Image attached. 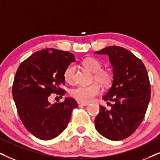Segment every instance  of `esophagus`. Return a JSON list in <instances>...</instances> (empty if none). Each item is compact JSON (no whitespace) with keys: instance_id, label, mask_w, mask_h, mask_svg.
Masks as SVG:
<instances>
[{"instance_id":"34e87169","label":"esophagus","mask_w":160,"mask_h":160,"mask_svg":"<svg viewBox=\"0 0 160 160\" xmlns=\"http://www.w3.org/2000/svg\"><path fill=\"white\" fill-rule=\"evenodd\" d=\"M88 102H78V106H88Z\"/></svg>"}]
</instances>
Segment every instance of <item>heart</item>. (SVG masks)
<instances>
[{
    "mask_svg": "<svg viewBox=\"0 0 160 160\" xmlns=\"http://www.w3.org/2000/svg\"><path fill=\"white\" fill-rule=\"evenodd\" d=\"M82 65L94 74V80L100 82L103 86L112 84L114 75L112 71L102 68V64L100 60L95 58H87L82 60ZM75 66L69 64L65 68L63 78L66 82L71 83L73 82L75 74ZM101 92L100 86L98 83H93L89 86H79L71 91V95L77 100L83 102H89L94 100Z\"/></svg>",
    "mask_w": 160,
    "mask_h": 160,
    "instance_id": "b5f03b06",
    "label": "heart"
}]
</instances>
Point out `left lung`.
<instances>
[{
    "label": "left lung",
    "instance_id": "obj_1",
    "mask_svg": "<svg viewBox=\"0 0 160 160\" xmlns=\"http://www.w3.org/2000/svg\"><path fill=\"white\" fill-rule=\"evenodd\" d=\"M94 53L108 54L114 73L112 86L102 97L114 103L109 110L100 106L95 128L107 139L122 140L131 136L144 119L151 98L148 74L142 60L120 46H108Z\"/></svg>",
    "mask_w": 160,
    "mask_h": 160
}]
</instances>
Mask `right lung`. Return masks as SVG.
Instances as JSON below:
<instances>
[{
  "label": "right lung",
  "mask_w": 160,
  "mask_h": 160,
  "mask_svg": "<svg viewBox=\"0 0 160 160\" xmlns=\"http://www.w3.org/2000/svg\"><path fill=\"white\" fill-rule=\"evenodd\" d=\"M74 61L70 52L46 48L32 54L16 72L12 96L18 114L24 127L38 139L49 140L61 134L78 106L72 98L54 104L48 100L52 93L61 98L65 94L63 72Z\"/></svg>",
  "instance_id": "right-lung-1"
}]
</instances>
